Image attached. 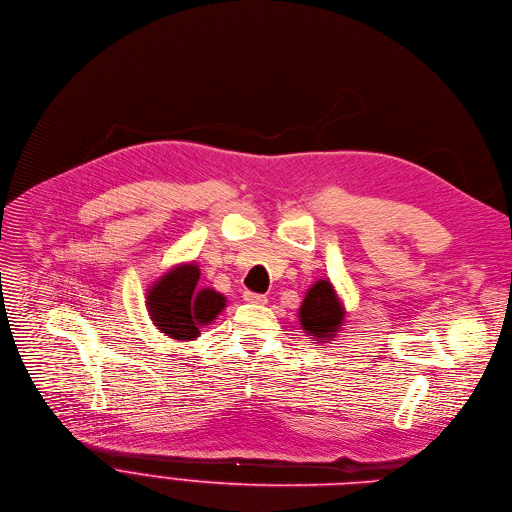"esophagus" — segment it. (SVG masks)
Masks as SVG:
<instances>
[{
	"label": "esophagus",
	"instance_id": "1",
	"mask_svg": "<svg viewBox=\"0 0 512 512\" xmlns=\"http://www.w3.org/2000/svg\"><path fill=\"white\" fill-rule=\"evenodd\" d=\"M243 300L249 302V304H257V306L267 304V298H265L263 294H255V292H245V294H243Z\"/></svg>",
	"mask_w": 512,
	"mask_h": 512
}]
</instances>
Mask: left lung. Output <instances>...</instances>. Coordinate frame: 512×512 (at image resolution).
<instances>
[{"instance_id":"obj_1","label":"left lung","mask_w":512,"mask_h":512,"mask_svg":"<svg viewBox=\"0 0 512 512\" xmlns=\"http://www.w3.org/2000/svg\"><path fill=\"white\" fill-rule=\"evenodd\" d=\"M298 320L302 331L318 343H329L337 337L345 322V306L329 277L310 286L298 308Z\"/></svg>"}]
</instances>
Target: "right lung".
Instances as JSON below:
<instances>
[{"instance_id":"1","label":"right lung","mask_w":512,"mask_h":512,"mask_svg":"<svg viewBox=\"0 0 512 512\" xmlns=\"http://www.w3.org/2000/svg\"><path fill=\"white\" fill-rule=\"evenodd\" d=\"M198 280L200 267L196 261L177 263L147 290V312L165 337L196 341L200 331L226 308V298L212 288H200Z\"/></svg>"}]
</instances>
